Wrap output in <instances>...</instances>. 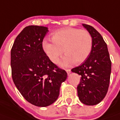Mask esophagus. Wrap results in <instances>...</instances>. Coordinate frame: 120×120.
<instances>
[{"label":"esophagus","instance_id":"1","mask_svg":"<svg viewBox=\"0 0 120 120\" xmlns=\"http://www.w3.org/2000/svg\"><path fill=\"white\" fill-rule=\"evenodd\" d=\"M66 72H67V74H68V75H69V74H70L71 73V70H70V69H68V70H66Z\"/></svg>","mask_w":120,"mask_h":120}]
</instances>
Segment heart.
<instances>
[{"label": "heart", "mask_w": 120, "mask_h": 120, "mask_svg": "<svg viewBox=\"0 0 120 120\" xmlns=\"http://www.w3.org/2000/svg\"><path fill=\"white\" fill-rule=\"evenodd\" d=\"M51 39L52 42H43V52L52 62L56 63L64 50L66 54L59 63L62 67L69 66L74 62H83L89 56L93 46L90 33L74 27H64L54 31Z\"/></svg>", "instance_id": "b5f03b06"}]
</instances>
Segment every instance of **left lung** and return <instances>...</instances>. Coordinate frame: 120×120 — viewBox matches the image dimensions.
<instances>
[{
	"instance_id": "left-lung-1",
	"label": "left lung",
	"mask_w": 120,
	"mask_h": 120,
	"mask_svg": "<svg viewBox=\"0 0 120 120\" xmlns=\"http://www.w3.org/2000/svg\"><path fill=\"white\" fill-rule=\"evenodd\" d=\"M82 25L91 35L92 49L86 60L71 71L81 75L77 87L80 101L84 105L93 106L101 102L108 92L112 63L107 45L101 34L92 26Z\"/></svg>"
}]
</instances>
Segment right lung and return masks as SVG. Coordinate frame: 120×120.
Masks as SVG:
<instances>
[{"label":"right lung","mask_w":120,"mask_h":120,"mask_svg":"<svg viewBox=\"0 0 120 120\" xmlns=\"http://www.w3.org/2000/svg\"><path fill=\"white\" fill-rule=\"evenodd\" d=\"M49 31L43 26L26 27L15 38L11 50L12 77L15 87L31 104L45 107L60 94L66 71L52 63L43 52L42 44Z\"/></svg>","instance_id":"obj_1"}]
</instances>
